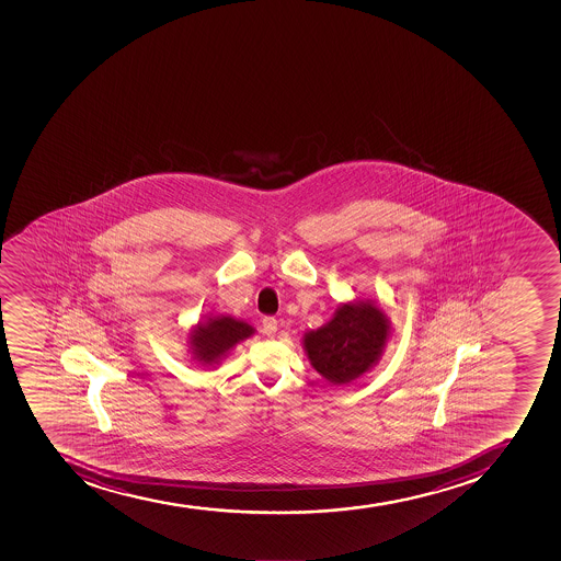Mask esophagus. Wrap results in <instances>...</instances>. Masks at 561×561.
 <instances>
[{
  "instance_id": "34e87169",
  "label": "esophagus",
  "mask_w": 561,
  "mask_h": 561,
  "mask_svg": "<svg viewBox=\"0 0 561 561\" xmlns=\"http://www.w3.org/2000/svg\"><path fill=\"white\" fill-rule=\"evenodd\" d=\"M262 331L263 334H267V336H276V332H278V320H276V318H273V316H267V318H263Z\"/></svg>"
}]
</instances>
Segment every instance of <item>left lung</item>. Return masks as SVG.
<instances>
[{
    "instance_id": "1",
    "label": "left lung",
    "mask_w": 561,
    "mask_h": 561,
    "mask_svg": "<svg viewBox=\"0 0 561 561\" xmlns=\"http://www.w3.org/2000/svg\"><path fill=\"white\" fill-rule=\"evenodd\" d=\"M392 334L385 310L373 299L337 307L331 321L304 334L310 365L332 385L353 383L379 362Z\"/></svg>"
}]
</instances>
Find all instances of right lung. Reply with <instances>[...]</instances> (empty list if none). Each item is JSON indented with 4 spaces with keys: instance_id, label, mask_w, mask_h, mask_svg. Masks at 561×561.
I'll return each mask as SVG.
<instances>
[{
    "instance_id": "1",
    "label": "right lung",
    "mask_w": 561,
    "mask_h": 561,
    "mask_svg": "<svg viewBox=\"0 0 561 561\" xmlns=\"http://www.w3.org/2000/svg\"><path fill=\"white\" fill-rule=\"evenodd\" d=\"M254 332V327L232 316H208L188 332V353L193 354V362L214 368Z\"/></svg>"
}]
</instances>
